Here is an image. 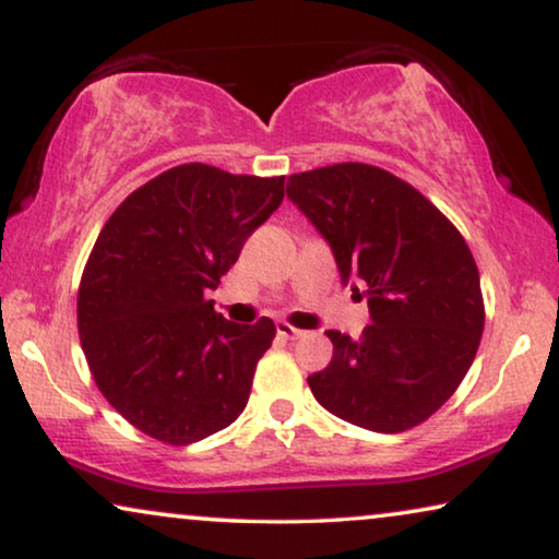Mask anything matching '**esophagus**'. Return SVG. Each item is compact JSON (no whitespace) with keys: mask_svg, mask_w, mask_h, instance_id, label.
<instances>
[{"mask_svg":"<svg viewBox=\"0 0 559 559\" xmlns=\"http://www.w3.org/2000/svg\"><path fill=\"white\" fill-rule=\"evenodd\" d=\"M277 333H280V338H285V341H297V338H302V331H297V328H293L289 323H285V320H280L277 323Z\"/></svg>","mask_w":559,"mask_h":559,"instance_id":"obj_1","label":"esophagus"}]
</instances>
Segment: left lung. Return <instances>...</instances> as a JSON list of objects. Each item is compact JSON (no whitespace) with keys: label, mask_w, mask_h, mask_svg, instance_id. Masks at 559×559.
<instances>
[{"label":"left lung","mask_w":559,"mask_h":559,"mask_svg":"<svg viewBox=\"0 0 559 559\" xmlns=\"http://www.w3.org/2000/svg\"><path fill=\"white\" fill-rule=\"evenodd\" d=\"M287 198L331 243L341 280L366 287L371 312L358 341L328 331L331 364L308 377L316 400L373 432L425 423L461 386L484 333L468 243L419 190L373 165L289 175Z\"/></svg>","instance_id":"8db88e82"}]
</instances>
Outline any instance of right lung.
Listing matches in <instances>:
<instances>
[{"instance_id": "add662e5", "label": "right lung", "mask_w": 559, "mask_h": 559, "mask_svg": "<svg viewBox=\"0 0 559 559\" xmlns=\"http://www.w3.org/2000/svg\"><path fill=\"white\" fill-rule=\"evenodd\" d=\"M285 178L188 163L111 213L79 287V335L106 402L150 438L190 445L249 402L270 318L239 325L205 297L280 209Z\"/></svg>"}]
</instances>
